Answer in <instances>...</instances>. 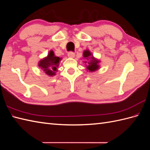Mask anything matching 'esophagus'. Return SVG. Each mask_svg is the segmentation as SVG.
Masks as SVG:
<instances>
[{
	"mask_svg": "<svg viewBox=\"0 0 150 150\" xmlns=\"http://www.w3.org/2000/svg\"><path fill=\"white\" fill-rule=\"evenodd\" d=\"M75 53L73 52H69L68 53V56L69 57V58H73L75 57Z\"/></svg>",
	"mask_w": 150,
	"mask_h": 150,
	"instance_id": "obj_1",
	"label": "esophagus"
}]
</instances>
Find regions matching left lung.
I'll list each match as a JSON object with an SVG mask.
<instances>
[{"instance_id": "8db88e82", "label": "left lung", "mask_w": 150, "mask_h": 150, "mask_svg": "<svg viewBox=\"0 0 150 150\" xmlns=\"http://www.w3.org/2000/svg\"><path fill=\"white\" fill-rule=\"evenodd\" d=\"M83 56L86 59L88 60L89 59H90V61L88 62V66H87V69L89 70L90 71H94L95 70H97L99 68L98 66V60H97L96 59H95L94 57L92 56L91 53L90 52V51L88 50H86L83 53ZM86 63V61L85 62Z\"/></svg>"}]
</instances>
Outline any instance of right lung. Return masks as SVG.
Listing matches in <instances>:
<instances>
[{"mask_svg": "<svg viewBox=\"0 0 150 150\" xmlns=\"http://www.w3.org/2000/svg\"><path fill=\"white\" fill-rule=\"evenodd\" d=\"M61 60L59 57L55 56L53 51H50L48 55L46 58L41 60L39 63V66L43 69L47 75L53 76L55 75L57 68L59 66V61Z\"/></svg>", "mask_w": 150, "mask_h": 150, "instance_id": "1", "label": "right lung"}]
</instances>
